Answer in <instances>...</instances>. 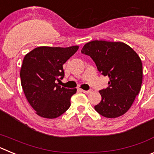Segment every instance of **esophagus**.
I'll return each mask as SVG.
<instances>
[{
	"instance_id": "esophagus-1",
	"label": "esophagus",
	"mask_w": 154,
	"mask_h": 154,
	"mask_svg": "<svg viewBox=\"0 0 154 154\" xmlns=\"http://www.w3.org/2000/svg\"><path fill=\"white\" fill-rule=\"evenodd\" d=\"M81 91L82 92H84V93H85V94H89V93H91V92H92V90H83V89H81Z\"/></svg>"
}]
</instances>
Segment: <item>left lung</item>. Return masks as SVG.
<instances>
[{"label": "left lung", "mask_w": 154, "mask_h": 154, "mask_svg": "<svg viewBox=\"0 0 154 154\" xmlns=\"http://www.w3.org/2000/svg\"><path fill=\"white\" fill-rule=\"evenodd\" d=\"M81 52L92 58L99 72L108 76L106 89L99 91L101 102L95 109L106 118H116L130 109L140 91L143 65L134 50L123 42L92 41Z\"/></svg>", "instance_id": "left-lung-1"}]
</instances>
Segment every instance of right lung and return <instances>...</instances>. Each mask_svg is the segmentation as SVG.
<instances>
[{"mask_svg": "<svg viewBox=\"0 0 154 154\" xmlns=\"http://www.w3.org/2000/svg\"><path fill=\"white\" fill-rule=\"evenodd\" d=\"M79 49L68 48L38 47L24 58L21 82L31 107L42 117L54 119L70 107L71 97L77 89H69L56 83L65 75L63 65Z\"/></svg>", "mask_w": 154, "mask_h": 154, "instance_id": "obj_1", "label": "right lung"}]
</instances>
